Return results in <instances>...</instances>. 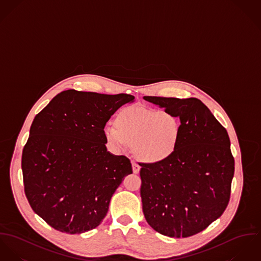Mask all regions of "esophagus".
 <instances>
[{"label":"esophagus","instance_id":"34e87169","mask_svg":"<svg viewBox=\"0 0 261 261\" xmlns=\"http://www.w3.org/2000/svg\"><path fill=\"white\" fill-rule=\"evenodd\" d=\"M132 168H133V172H134V173H139V171H140V165H139L137 162H135V161L132 162Z\"/></svg>","mask_w":261,"mask_h":261}]
</instances>
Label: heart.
I'll use <instances>...</instances> for the list:
<instances>
[{
	"mask_svg": "<svg viewBox=\"0 0 261 261\" xmlns=\"http://www.w3.org/2000/svg\"><path fill=\"white\" fill-rule=\"evenodd\" d=\"M181 133L180 120L165 110L131 106L120 112L117 124L107 123L104 134L118 150L134 145L136 155L146 162H161L177 148Z\"/></svg>",
	"mask_w": 261,
	"mask_h": 261,
	"instance_id": "obj_1",
	"label": "heart"
}]
</instances>
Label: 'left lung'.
Wrapping results in <instances>:
<instances>
[{
	"label": "left lung",
	"instance_id": "left-lung-1",
	"mask_svg": "<svg viewBox=\"0 0 261 261\" xmlns=\"http://www.w3.org/2000/svg\"><path fill=\"white\" fill-rule=\"evenodd\" d=\"M143 99L181 123L179 143L169 158L140 163L145 219L163 235L192 236L219 218L229 202L234 158L228 133L197 98Z\"/></svg>",
	"mask_w": 261,
	"mask_h": 261
}]
</instances>
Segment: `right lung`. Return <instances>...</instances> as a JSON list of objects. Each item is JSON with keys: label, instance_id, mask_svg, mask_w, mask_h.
<instances>
[{"label": "right lung", "instance_id": "obj_1", "mask_svg": "<svg viewBox=\"0 0 261 261\" xmlns=\"http://www.w3.org/2000/svg\"><path fill=\"white\" fill-rule=\"evenodd\" d=\"M135 97L63 91L37 114L23 149L25 194L34 212L61 232L96 228L130 160L107 151L104 127Z\"/></svg>", "mask_w": 261, "mask_h": 261}]
</instances>
